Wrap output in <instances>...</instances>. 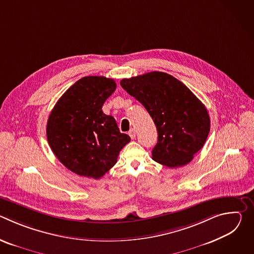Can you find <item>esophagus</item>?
I'll list each match as a JSON object with an SVG mask.
<instances>
[{
    "label": "esophagus",
    "mask_w": 254,
    "mask_h": 254,
    "mask_svg": "<svg viewBox=\"0 0 254 254\" xmlns=\"http://www.w3.org/2000/svg\"><path fill=\"white\" fill-rule=\"evenodd\" d=\"M128 135L130 136L131 139H133L135 137V129L134 128H131L129 131H128Z\"/></svg>",
    "instance_id": "obj_1"
}]
</instances>
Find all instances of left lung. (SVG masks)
<instances>
[{"instance_id": "left-lung-1", "label": "left lung", "mask_w": 254, "mask_h": 254, "mask_svg": "<svg viewBox=\"0 0 254 254\" xmlns=\"http://www.w3.org/2000/svg\"><path fill=\"white\" fill-rule=\"evenodd\" d=\"M121 85L144 106L157 127L153 160L169 168L190 163L210 131L205 105L184 83L165 72L125 78Z\"/></svg>"}]
</instances>
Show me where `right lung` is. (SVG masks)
<instances>
[{"label":"right lung","instance_id":"right-lung-1","mask_svg":"<svg viewBox=\"0 0 254 254\" xmlns=\"http://www.w3.org/2000/svg\"><path fill=\"white\" fill-rule=\"evenodd\" d=\"M117 88L114 79L85 76L58 99L47 122L48 143L57 159L79 176L99 179L117 163L130 137L101 107Z\"/></svg>","mask_w":254,"mask_h":254}]
</instances>
